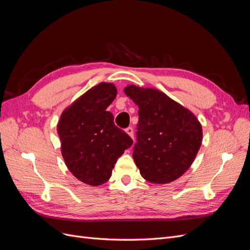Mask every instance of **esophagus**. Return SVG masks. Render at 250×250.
Listing matches in <instances>:
<instances>
[{
	"mask_svg": "<svg viewBox=\"0 0 250 250\" xmlns=\"http://www.w3.org/2000/svg\"><path fill=\"white\" fill-rule=\"evenodd\" d=\"M125 131H126V133L129 135L130 138H132L133 139V128L131 127V126H129V127H127L126 129H125Z\"/></svg>",
	"mask_w": 250,
	"mask_h": 250,
	"instance_id": "1",
	"label": "esophagus"
}]
</instances>
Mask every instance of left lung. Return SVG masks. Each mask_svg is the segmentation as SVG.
I'll list each match as a JSON object with an SVG mask.
<instances>
[{
  "mask_svg": "<svg viewBox=\"0 0 250 250\" xmlns=\"http://www.w3.org/2000/svg\"><path fill=\"white\" fill-rule=\"evenodd\" d=\"M125 94L139 106L133 160L143 178L164 185L191 167L202 142L194 113L154 88L128 85Z\"/></svg>",
  "mask_w": 250,
  "mask_h": 250,
  "instance_id": "obj_1",
  "label": "left lung"
}]
</instances>
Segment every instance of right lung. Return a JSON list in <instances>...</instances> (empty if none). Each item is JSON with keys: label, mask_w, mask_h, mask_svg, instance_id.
<instances>
[{"label": "right lung", "mask_w": 250, "mask_h": 250, "mask_svg": "<svg viewBox=\"0 0 250 250\" xmlns=\"http://www.w3.org/2000/svg\"><path fill=\"white\" fill-rule=\"evenodd\" d=\"M116 96L112 83L101 82L67 107L57 125L67 169L89 186L106 183L118 158L133 143L106 110Z\"/></svg>", "instance_id": "add662e5"}]
</instances>
